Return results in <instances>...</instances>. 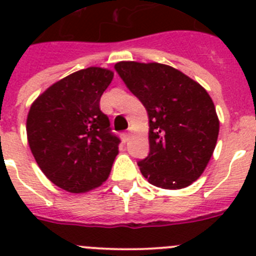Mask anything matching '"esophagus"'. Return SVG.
Instances as JSON below:
<instances>
[{
    "mask_svg": "<svg viewBox=\"0 0 256 256\" xmlns=\"http://www.w3.org/2000/svg\"><path fill=\"white\" fill-rule=\"evenodd\" d=\"M120 137H122V140H123V142H126L128 140H130V133H126V132L122 133Z\"/></svg>",
    "mask_w": 256,
    "mask_h": 256,
    "instance_id": "esophagus-1",
    "label": "esophagus"
}]
</instances>
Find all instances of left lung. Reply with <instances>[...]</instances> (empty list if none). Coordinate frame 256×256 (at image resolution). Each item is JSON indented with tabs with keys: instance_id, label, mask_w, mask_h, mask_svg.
<instances>
[{
	"instance_id": "obj_1",
	"label": "left lung",
	"mask_w": 256,
	"mask_h": 256,
	"mask_svg": "<svg viewBox=\"0 0 256 256\" xmlns=\"http://www.w3.org/2000/svg\"><path fill=\"white\" fill-rule=\"evenodd\" d=\"M115 70L148 114L150 152L138 164L156 187L183 188L200 177L216 148L219 120L209 94L159 62L120 61Z\"/></svg>"
}]
</instances>
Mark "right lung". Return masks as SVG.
I'll use <instances>...</instances> for the list:
<instances>
[{
  "mask_svg": "<svg viewBox=\"0 0 256 256\" xmlns=\"http://www.w3.org/2000/svg\"><path fill=\"white\" fill-rule=\"evenodd\" d=\"M112 72L87 68L52 84L33 102L26 119L29 148L44 176L79 194L108 180L119 137L112 132L100 98Z\"/></svg>",
  "mask_w": 256,
  "mask_h": 256,
  "instance_id": "right-lung-1",
  "label": "right lung"
}]
</instances>
